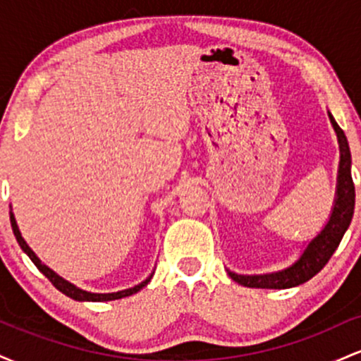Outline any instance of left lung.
<instances>
[{"label": "left lung", "instance_id": "8db88e82", "mask_svg": "<svg viewBox=\"0 0 361 361\" xmlns=\"http://www.w3.org/2000/svg\"><path fill=\"white\" fill-rule=\"evenodd\" d=\"M331 123H333L334 130L338 134L339 140V151H341V159H339V175H338V192L336 200H334V209L331 214L329 222L326 224L324 229L317 238H314L309 243L307 250L300 256L297 263L287 270L279 273H270V275H235L229 271V276L239 285L250 288H290L297 287V285L304 283L317 275L322 268L326 267L327 261L331 259L333 252L341 243L343 235L346 229L350 227L351 217H353L355 210V185L353 178H351V154L350 146L343 128L338 126L336 120L329 114Z\"/></svg>", "mask_w": 361, "mask_h": 361}]
</instances>
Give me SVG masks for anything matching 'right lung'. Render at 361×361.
<instances>
[{
    "label": "right lung",
    "mask_w": 361,
    "mask_h": 361,
    "mask_svg": "<svg viewBox=\"0 0 361 361\" xmlns=\"http://www.w3.org/2000/svg\"><path fill=\"white\" fill-rule=\"evenodd\" d=\"M10 221H11V227H13V234H15L16 241H18L20 247H22V250H23L25 252H27V255H28V258H30L32 261H34V264H35V267L39 268V270L42 271L45 276H47L49 281H51V283L54 285V287H56L57 290H59V292L64 293V295L71 297V299H74V300L106 302V300L123 299V297H128V295H132V293L139 292L140 288H142V287H146V285H147L149 281H151V279H152V275H151V276H149L147 280H144L142 283L135 285V287H132V288H127V290H120V292H115V293H91V292H86V290H81V288L74 287L73 283H69V281H66L64 279H61L59 275H56V273H54V271L51 270V268H47V267H45V264L40 263V259L37 258V256H35V252L32 251L30 247H28V244L25 243V239L22 238V234H20V231H18V226H16V221H15L13 214H11V212H10Z\"/></svg>",
    "instance_id": "1"
}]
</instances>
